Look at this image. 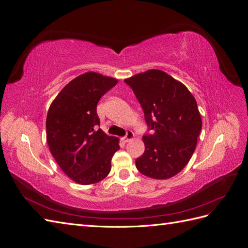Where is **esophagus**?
I'll return each mask as SVG.
<instances>
[{"label":"esophagus","mask_w":248,"mask_h":248,"mask_svg":"<svg viewBox=\"0 0 248 248\" xmlns=\"http://www.w3.org/2000/svg\"><path fill=\"white\" fill-rule=\"evenodd\" d=\"M133 137H134L133 132H132L131 130H127V132H126V136H125L124 138H122V140H123L124 142H127V141H129L130 140H132V139H133Z\"/></svg>","instance_id":"obj_1"}]
</instances>
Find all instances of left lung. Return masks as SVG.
I'll use <instances>...</instances> for the list:
<instances>
[{
	"instance_id": "obj_1",
	"label": "left lung",
	"mask_w": 248,
	"mask_h": 248,
	"mask_svg": "<svg viewBox=\"0 0 248 248\" xmlns=\"http://www.w3.org/2000/svg\"><path fill=\"white\" fill-rule=\"evenodd\" d=\"M144 110L148 130L145 152L137 169L153 179H169L181 171L196 150L202 119L192 94L182 82L151 69L125 79Z\"/></svg>"
}]
</instances>
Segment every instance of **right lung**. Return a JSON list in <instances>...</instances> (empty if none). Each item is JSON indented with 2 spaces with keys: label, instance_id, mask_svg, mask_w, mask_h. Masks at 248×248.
<instances>
[{
  "label": "right lung",
  "instance_id": "obj_1",
  "mask_svg": "<svg viewBox=\"0 0 248 248\" xmlns=\"http://www.w3.org/2000/svg\"><path fill=\"white\" fill-rule=\"evenodd\" d=\"M118 80L87 72L67 84L50 104L46 140L51 155L65 174L81 185L101 181L110 171L119 140L98 127L99 99Z\"/></svg>",
  "mask_w": 248,
  "mask_h": 248
}]
</instances>
